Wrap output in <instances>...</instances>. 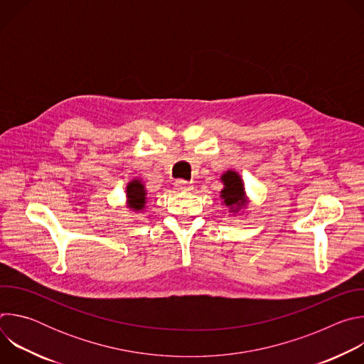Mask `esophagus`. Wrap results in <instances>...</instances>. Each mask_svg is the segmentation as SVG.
Returning a JSON list of instances; mask_svg holds the SVG:
<instances>
[{
	"label": "esophagus",
	"mask_w": 364,
	"mask_h": 364,
	"mask_svg": "<svg viewBox=\"0 0 364 364\" xmlns=\"http://www.w3.org/2000/svg\"><path fill=\"white\" fill-rule=\"evenodd\" d=\"M174 184H176V187H177L178 190H183V191H188V190H191V188H193L191 183L184 181V180H177Z\"/></svg>",
	"instance_id": "esophagus-1"
}]
</instances>
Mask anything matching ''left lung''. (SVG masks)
Listing matches in <instances>:
<instances>
[{
  "instance_id": "obj_1",
  "label": "left lung",
  "mask_w": 364,
  "mask_h": 364,
  "mask_svg": "<svg viewBox=\"0 0 364 364\" xmlns=\"http://www.w3.org/2000/svg\"><path fill=\"white\" fill-rule=\"evenodd\" d=\"M220 180L225 186L220 191L223 204L229 207L232 213H237L242 207L246 205V193L240 176L236 171L229 170L220 177Z\"/></svg>"
}]
</instances>
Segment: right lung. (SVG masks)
I'll use <instances>...</instances> for the list:
<instances>
[{
    "mask_svg": "<svg viewBox=\"0 0 364 364\" xmlns=\"http://www.w3.org/2000/svg\"><path fill=\"white\" fill-rule=\"evenodd\" d=\"M127 198H128V207L134 212L144 210L146 203V190L145 186L141 183V180H132L127 186Z\"/></svg>",
    "mask_w": 364,
    "mask_h": 364,
    "instance_id": "right-lung-1",
    "label": "right lung"
}]
</instances>
